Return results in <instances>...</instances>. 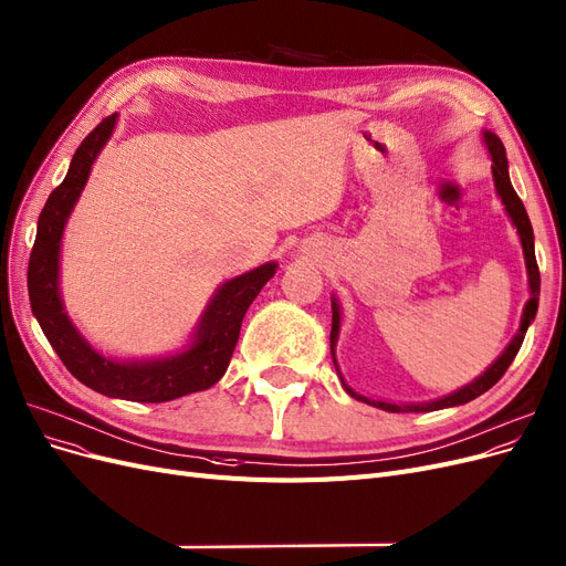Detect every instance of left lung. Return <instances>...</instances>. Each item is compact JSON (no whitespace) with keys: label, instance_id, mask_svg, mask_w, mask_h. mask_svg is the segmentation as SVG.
Here are the masks:
<instances>
[{"label":"left lung","instance_id":"left-lung-1","mask_svg":"<svg viewBox=\"0 0 566 566\" xmlns=\"http://www.w3.org/2000/svg\"><path fill=\"white\" fill-rule=\"evenodd\" d=\"M484 145L486 149H490V157H492V175H494V187H496V193L501 197V203L505 206V212H509V218L513 220L517 233H520V243H522V252H524V264H527V274H530V292L532 297L530 302L524 304V311H522V321H520V329L517 335L513 337V342L505 346L503 354L484 369V373L471 381L469 386L459 388V391L450 394V396H442L438 400H431V402H407V405H396V402H386V400H373L367 398L358 391H354L350 388L342 373H339V365H337V358H335V346H337V337H339V325H342V314H339V304L337 300H333V333H329V350H333V363L337 367V375L342 379V386L344 391L356 398L360 402H367L373 407H379L384 409V412H433V409H444V407H457V405H465L475 400L478 396H482L484 391H490V388L505 375V369L511 367V363L515 360L517 350L524 342V335H527V327L530 323L536 318V311H538V292H541V274H538V264H536V252H534V229H532V222H530V216L527 210H524V203L520 201V197L515 193L513 185H511V175H509V159H505V147L503 143L499 140V135L484 130Z\"/></svg>","mask_w":566,"mask_h":566}]
</instances>
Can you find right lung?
Masks as SVG:
<instances>
[{
  "mask_svg": "<svg viewBox=\"0 0 566 566\" xmlns=\"http://www.w3.org/2000/svg\"><path fill=\"white\" fill-rule=\"evenodd\" d=\"M114 124L116 114L107 116L86 135L74 151L65 180L51 191L39 216L28 264L30 304L57 358L82 384L109 398L168 402L206 391L222 379L233 346L239 342L245 311L266 281L276 274V262H266L220 285L203 311L197 335L182 354L157 360H114L97 354L65 314L61 287H57V269H61V241L67 218L88 180L95 157L109 140Z\"/></svg>",
  "mask_w": 566,
  "mask_h": 566,
  "instance_id": "right-lung-1",
  "label": "right lung"
}]
</instances>
